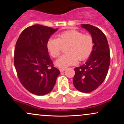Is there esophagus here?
I'll list each match as a JSON object with an SVG mask.
<instances>
[{
  "label": "esophagus",
  "mask_w": 124,
  "mask_h": 124,
  "mask_svg": "<svg viewBox=\"0 0 124 124\" xmlns=\"http://www.w3.org/2000/svg\"><path fill=\"white\" fill-rule=\"evenodd\" d=\"M66 70V68H61V69H59V70H60L61 72H63Z\"/></svg>",
  "instance_id": "obj_1"
}]
</instances>
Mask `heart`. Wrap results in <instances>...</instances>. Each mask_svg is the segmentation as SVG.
I'll list each match as a JSON object with an SVG mask.
<instances>
[{
    "mask_svg": "<svg viewBox=\"0 0 124 124\" xmlns=\"http://www.w3.org/2000/svg\"><path fill=\"white\" fill-rule=\"evenodd\" d=\"M66 54L62 55L55 62L56 66L65 68L76 64L78 60L82 61L90 55L94 47L92 37L75 30L63 31L58 35V38L51 37L46 43L48 52L53 58L61 54L62 46L68 45Z\"/></svg>",
    "mask_w": 124,
    "mask_h": 124,
    "instance_id": "1",
    "label": "heart"
}]
</instances>
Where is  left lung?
Here are the masks:
<instances>
[{"instance_id": "left-lung-1", "label": "left lung", "mask_w": 124, "mask_h": 124, "mask_svg": "<svg viewBox=\"0 0 124 124\" xmlns=\"http://www.w3.org/2000/svg\"><path fill=\"white\" fill-rule=\"evenodd\" d=\"M81 27L90 34L94 47L86 63L74 69L75 75L73 83L78 90L90 93L97 89L106 79L110 63V52L103 31L90 24H82Z\"/></svg>"}]
</instances>
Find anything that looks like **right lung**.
<instances>
[{
    "mask_svg": "<svg viewBox=\"0 0 124 124\" xmlns=\"http://www.w3.org/2000/svg\"><path fill=\"white\" fill-rule=\"evenodd\" d=\"M58 30L40 24L30 26L20 35L15 50V65L22 85L31 93L43 96L52 91L60 74L53 66L46 48Z\"/></svg>",
    "mask_w": 124,
    "mask_h": 124,
    "instance_id": "1",
    "label": "right lung"
}]
</instances>
